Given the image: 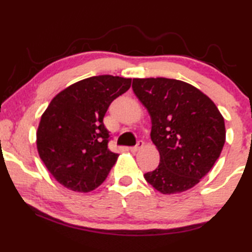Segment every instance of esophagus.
<instances>
[{
	"label": "esophagus",
	"mask_w": 252,
	"mask_h": 252,
	"mask_svg": "<svg viewBox=\"0 0 252 252\" xmlns=\"http://www.w3.org/2000/svg\"><path fill=\"white\" fill-rule=\"evenodd\" d=\"M143 146H144V142L143 141H138V143H136L134 147L130 148V150L132 152H136V151H139L141 148H143Z\"/></svg>",
	"instance_id": "esophagus-1"
}]
</instances>
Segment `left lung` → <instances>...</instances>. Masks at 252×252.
<instances>
[{"instance_id":"left-lung-1","label":"left lung","mask_w":252,"mask_h":252,"mask_svg":"<svg viewBox=\"0 0 252 252\" xmlns=\"http://www.w3.org/2000/svg\"><path fill=\"white\" fill-rule=\"evenodd\" d=\"M132 89L150 114L151 140L160 153L158 168L144 173V179L163 194L194 187L224 146V120L218 108L183 81L133 79Z\"/></svg>"}]
</instances>
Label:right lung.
<instances>
[{
    "mask_svg": "<svg viewBox=\"0 0 252 252\" xmlns=\"http://www.w3.org/2000/svg\"><path fill=\"white\" fill-rule=\"evenodd\" d=\"M131 87V79L97 75L81 80L53 97L36 132L41 160L55 180L78 192L103 182L119 155L109 150L103 118L114 99Z\"/></svg>",
    "mask_w": 252,
    "mask_h": 252,
    "instance_id": "obj_1",
    "label": "right lung"
}]
</instances>
